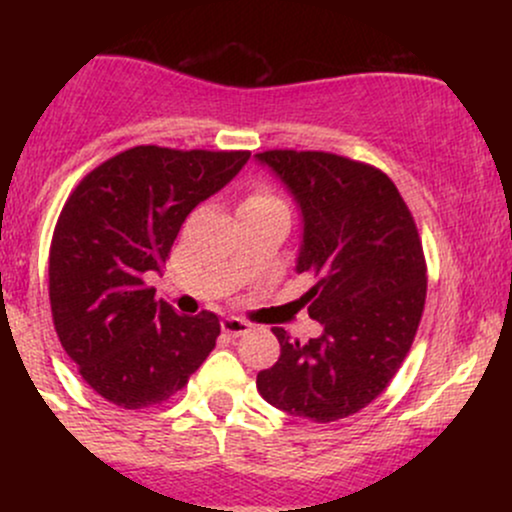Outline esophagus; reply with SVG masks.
<instances>
[{
	"label": "esophagus",
	"instance_id": "obj_1",
	"mask_svg": "<svg viewBox=\"0 0 512 512\" xmlns=\"http://www.w3.org/2000/svg\"><path fill=\"white\" fill-rule=\"evenodd\" d=\"M221 330L226 332L228 337H243V334L250 330V325L245 320H240V317H223Z\"/></svg>",
	"mask_w": 512,
	"mask_h": 512
}]
</instances>
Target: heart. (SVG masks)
Segmentation results:
<instances>
[{
	"label": "heart",
	"mask_w": 512,
	"mask_h": 512,
	"mask_svg": "<svg viewBox=\"0 0 512 512\" xmlns=\"http://www.w3.org/2000/svg\"><path fill=\"white\" fill-rule=\"evenodd\" d=\"M267 207H284V202H281L269 187H255V190L243 199V204H240V209H267Z\"/></svg>",
	"instance_id": "1"
}]
</instances>
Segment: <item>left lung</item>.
I'll use <instances>...</instances> for the list:
<instances>
[{
	"label": "left lung",
	"instance_id": "1",
	"mask_svg": "<svg viewBox=\"0 0 512 512\" xmlns=\"http://www.w3.org/2000/svg\"><path fill=\"white\" fill-rule=\"evenodd\" d=\"M289 187L303 216L301 301L322 334L301 344L274 327L281 356L257 390L291 416L330 424L368 407L407 358L426 303L414 216L383 170L327 151L255 154Z\"/></svg>",
	"mask_w": 512,
	"mask_h": 512
}]
</instances>
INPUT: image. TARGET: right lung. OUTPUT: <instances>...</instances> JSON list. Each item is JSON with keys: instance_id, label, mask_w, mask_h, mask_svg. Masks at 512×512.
Wrapping results in <instances>:
<instances>
[{"instance_id": "obj_1", "label": "right lung", "mask_w": 512, "mask_h": 512, "mask_svg": "<svg viewBox=\"0 0 512 512\" xmlns=\"http://www.w3.org/2000/svg\"><path fill=\"white\" fill-rule=\"evenodd\" d=\"M248 158L134 146L93 168L62 207L48 267L52 322L86 385L117 407L166 402L216 346L219 317L178 315L156 301L146 274L161 272L187 214Z\"/></svg>"}]
</instances>
